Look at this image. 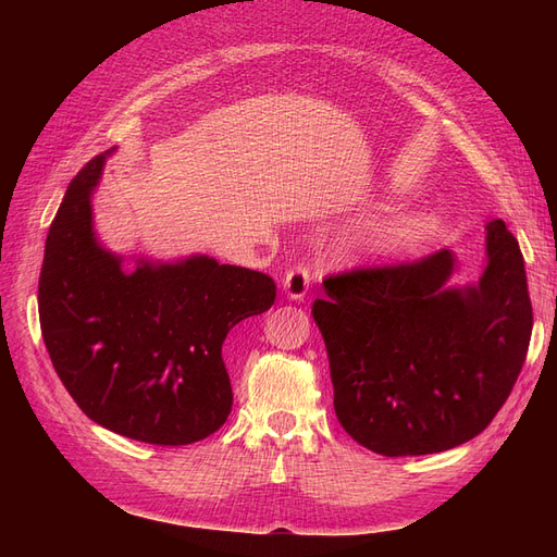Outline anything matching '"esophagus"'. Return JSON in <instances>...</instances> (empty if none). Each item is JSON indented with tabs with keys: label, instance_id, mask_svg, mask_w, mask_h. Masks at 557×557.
Masks as SVG:
<instances>
[{
	"label": "esophagus",
	"instance_id": "obj_1",
	"mask_svg": "<svg viewBox=\"0 0 557 557\" xmlns=\"http://www.w3.org/2000/svg\"><path fill=\"white\" fill-rule=\"evenodd\" d=\"M311 283V269L307 264H295L288 274L283 276V290L290 299H305Z\"/></svg>",
	"mask_w": 557,
	"mask_h": 557
}]
</instances>
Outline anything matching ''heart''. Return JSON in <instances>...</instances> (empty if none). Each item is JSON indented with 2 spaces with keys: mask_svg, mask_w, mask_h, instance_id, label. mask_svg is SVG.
Returning a JSON list of instances; mask_svg holds the SVG:
<instances>
[{
  "mask_svg": "<svg viewBox=\"0 0 557 557\" xmlns=\"http://www.w3.org/2000/svg\"><path fill=\"white\" fill-rule=\"evenodd\" d=\"M440 230V218L432 211H407L395 218H387L381 223L372 237H369V248L379 256H409L430 244V239Z\"/></svg>",
  "mask_w": 557,
  "mask_h": 557,
  "instance_id": "heart-1",
  "label": "heart"
}]
</instances>
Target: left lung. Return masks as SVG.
Returning a JSON list of instances; mask_svg holds the SVG:
<instances>
[{"instance_id":"1","label":"left lung","mask_w":557,"mask_h":557,"mask_svg":"<svg viewBox=\"0 0 557 557\" xmlns=\"http://www.w3.org/2000/svg\"><path fill=\"white\" fill-rule=\"evenodd\" d=\"M487 230V267L446 290L450 250L356 267L323 278L311 313L323 334L334 413L387 458L428 455L474 440L513 391L532 334L525 267L504 221Z\"/></svg>"}]
</instances>
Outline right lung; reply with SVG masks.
Wrapping results in <instances>:
<instances>
[{
  "label": "right lung",
  "instance_id": "add662e5",
  "mask_svg": "<svg viewBox=\"0 0 557 557\" xmlns=\"http://www.w3.org/2000/svg\"><path fill=\"white\" fill-rule=\"evenodd\" d=\"M95 156L72 178L50 223L39 274V320L50 362L78 409L129 440L185 446L232 411L227 332L276 299L272 276L199 256L178 264L121 258L97 246Z\"/></svg>",
  "mask_w": 557,
  "mask_h": 557
}]
</instances>
